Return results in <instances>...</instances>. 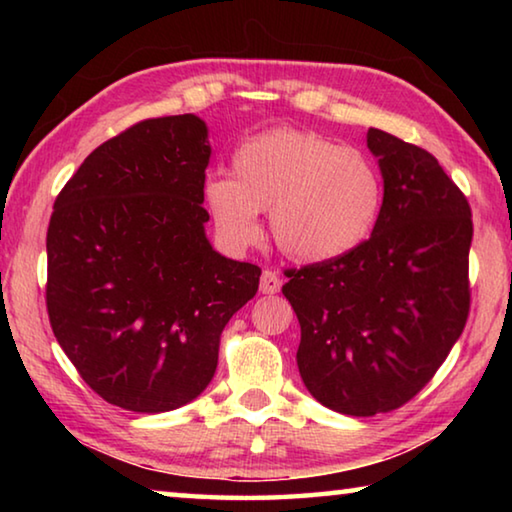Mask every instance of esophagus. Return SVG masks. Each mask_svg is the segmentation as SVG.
<instances>
[{
    "label": "esophagus",
    "mask_w": 512,
    "mask_h": 512,
    "mask_svg": "<svg viewBox=\"0 0 512 512\" xmlns=\"http://www.w3.org/2000/svg\"><path fill=\"white\" fill-rule=\"evenodd\" d=\"M280 289H282L280 275H277L275 271H264L262 273V280H259V291L268 293V296H271V293H277Z\"/></svg>",
    "instance_id": "1"
}]
</instances>
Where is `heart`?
Wrapping results in <instances>:
<instances>
[{
	"mask_svg": "<svg viewBox=\"0 0 512 512\" xmlns=\"http://www.w3.org/2000/svg\"><path fill=\"white\" fill-rule=\"evenodd\" d=\"M203 198L232 248L255 244L271 210L277 248L298 264L332 262L370 237L384 185L375 160L314 131L277 128L232 155V178L210 176Z\"/></svg>",
	"mask_w": 512,
	"mask_h": 512,
	"instance_id": "heart-1",
	"label": "heart"
}]
</instances>
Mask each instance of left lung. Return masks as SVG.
<instances>
[{
    "label": "left lung",
    "mask_w": 512,
    "mask_h": 512,
    "mask_svg": "<svg viewBox=\"0 0 512 512\" xmlns=\"http://www.w3.org/2000/svg\"><path fill=\"white\" fill-rule=\"evenodd\" d=\"M384 178L370 239L332 262L287 271L300 323L298 370L316 400L368 418L429 384L470 314L472 212L438 160L370 128Z\"/></svg>",
    "instance_id": "8db88e82"
}]
</instances>
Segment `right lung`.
I'll return each instance as SVG.
<instances>
[{"label": "right lung", "mask_w": 512, "mask_h": 512, "mask_svg": "<svg viewBox=\"0 0 512 512\" xmlns=\"http://www.w3.org/2000/svg\"><path fill=\"white\" fill-rule=\"evenodd\" d=\"M210 155L201 117L146 119L94 149L54 203L51 329L85 384L126 411L196 400L223 327L259 287V266L205 235Z\"/></svg>", "instance_id": "obj_1"}]
</instances>
